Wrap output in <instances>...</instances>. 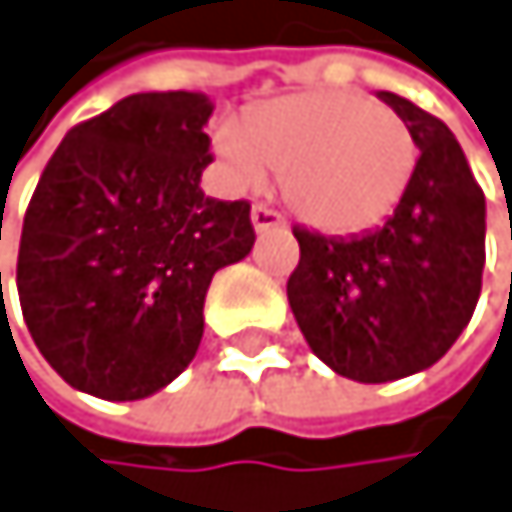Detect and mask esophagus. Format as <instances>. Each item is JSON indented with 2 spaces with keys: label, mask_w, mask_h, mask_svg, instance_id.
<instances>
[{
  "label": "esophagus",
  "mask_w": 512,
  "mask_h": 512,
  "mask_svg": "<svg viewBox=\"0 0 512 512\" xmlns=\"http://www.w3.org/2000/svg\"><path fill=\"white\" fill-rule=\"evenodd\" d=\"M251 227H254V233H267V230H282L285 221H282V214H276L273 208L254 205L251 208Z\"/></svg>",
  "instance_id": "obj_1"
}]
</instances>
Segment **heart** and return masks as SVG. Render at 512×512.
<instances>
[{
    "label": "heart",
    "instance_id": "heart-1",
    "mask_svg": "<svg viewBox=\"0 0 512 512\" xmlns=\"http://www.w3.org/2000/svg\"><path fill=\"white\" fill-rule=\"evenodd\" d=\"M214 153L242 187L282 174L288 205L310 227L356 233L396 208L418 165L399 113L356 91H301L221 122Z\"/></svg>",
    "mask_w": 512,
    "mask_h": 512
}]
</instances>
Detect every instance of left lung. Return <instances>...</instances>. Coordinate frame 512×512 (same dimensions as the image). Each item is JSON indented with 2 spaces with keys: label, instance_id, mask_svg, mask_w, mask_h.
Returning <instances> with one entry per match:
<instances>
[{
  "label": "left lung",
  "instance_id": "left-lung-1",
  "mask_svg": "<svg viewBox=\"0 0 512 512\" xmlns=\"http://www.w3.org/2000/svg\"><path fill=\"white\" fill-rule=\"evenodd\" d=\"M378 97L415 134V174L375 230H294L301 261L288 279L310 350L359 384L399 381L439 362L476 310L485 267V196L458 137L405 97Z\"/></svg>",
  "mask_w": 512,
  "mask_h": 512
}]
</instances>
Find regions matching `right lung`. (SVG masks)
<instances>
[{"mask_svg":"<svg viewBox=\"0 0 512 512\" xmlns=\"http://www.w3.org/2000/svg\"><path fill=\"white\" fill-rule=\"evenodd\" d=\"M211 113L202 91L122 97L42 171L17 294L39 353L79 393L134 402L168 387L199 350L214 273L248 258V202L199 187Z\"/></svg>","mask_w":512,"mask_h":512,"instance_id":"add662e5","label":"right lung"}]
</instances>
